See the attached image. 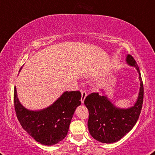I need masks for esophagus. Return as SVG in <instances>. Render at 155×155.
Instances as JSON below:
<instances>
[{
  "instance_id": "1",
  "label": "esophagus",
  "mask_w": 155,
  "mask_h": 155,
  "mask_svg": "<svg viewBox=\"0 0 155 155\" xmlns=\"http://www.w3.org/2000/svg\"><path fill=\"white\" fill-rule=\"evenodd\" d=\"M86 96H87L86 91H81V101L82 104L84 103V100H85V97H86Z\"/></svg>"
}]
</instances>
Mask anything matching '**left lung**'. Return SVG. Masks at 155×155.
<instances>
[{"instance_id":"8db88e82","label":"left lung","mask_w":155,"mask_h":155,"mask_svg":"<svg viewBox=\"0 0 155 155\" xmlns=\"http://www.w3.org/2000/svg\"><path fill=\"white\" fill-rule=\"evenodd\" d=\"M126 63L137 70L140 88L137 101L132 107L120 108L112 102L105 91L90 94L85 99L84 104L89 111L88 130L94 139L104 143L118 141L131 130L138 120L143 101V84L137 62L131 55H127Z\"/></svg>"}]
</instances>
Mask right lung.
I'll return each mask as SVG.
<instances>
[{
	"label": "right lung",
	"mask_w": 155,
	"mask_h": 155,
	"mask_svg": "<svg viewBox=\"0 0 155 155\" xmlns=\"http://www.w3.org/2000/svg\"><path fill=\"white\" fill-rule=\"evenodd\" d=\"M81 99L79 91H65L48 107L33 110L21 104L16 86L14 91L15 111L21 125L37 142L48 146L57 144L68 134L74 113L81 105Z\"/></svg>",
	"instance_id": "obj_1"
}]
</instances>
